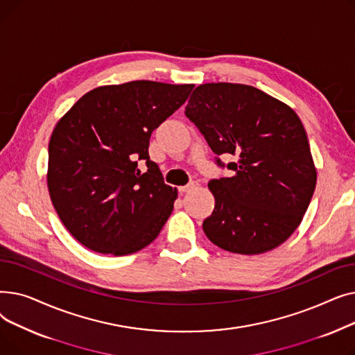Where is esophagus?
<instances>
[{
    "mask_svg": "<svg viewBox=\"0 0 355 355\" xmlns=\"http://www.w3.org/2000/svg\"><path fill=\"white\" fill-rule=\"evenodd\" d=\"M194 187H197V182H190V184H187V185H182V187H178V191L180 193H187V191H190V190H193Z\"/></svg>",
    "mask_w": 355,
    "mask_h": 355,
    "instance_id": "1",
    "label": "esophagus"
}]
</instances>
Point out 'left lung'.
<instances>
[{
    "label": "left lung",
    "instance_id": "1",
    "mask_svg": "<svg viewBox=\"0 0 355 355\" xmlns=\"http://www.w3.org/2000/svg\"><path fill=\"white\" fill-rule=\"evenodd\" d=\"M187 116L220 155H232L230 177L211 180L216 206L202 230L221 249L269 252L301 225L316 184L305 128L293 109L253 86L200 85Z\"/></svg>",
    "mask_w": 355,
    "mask_h": 355
}]
</instances>
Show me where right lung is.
Here are the masks:
<instances>
[{
	"mask_svg": "<svg viewBox=\"0 0 355 355\" xmlns=\"http://www.w3.org/2000/svg\"><path fill=\"white\" fill-rule=\"evenodd\" d=\"M193 87L151 80L101 86L55 125L47 187L63 225L85 248L125 256L159 234L173 213L177 189L164 182L149 159V138Z\"/></svg>",
	"mask_w": 355,
	"mask_h": 355,
	"instance_id": "add662e5",
	"label": "right lung"
}]
</instances>
